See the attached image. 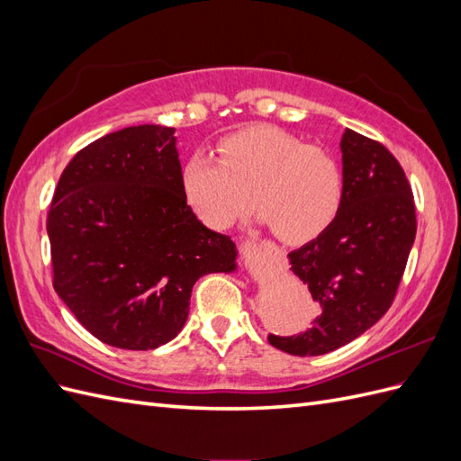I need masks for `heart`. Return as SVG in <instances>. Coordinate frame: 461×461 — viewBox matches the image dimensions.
Here are the masks:
<instances>
[{"instance_id":"1","label":"heart","mask_w":461,"mask_h":461,"mask_svg":"<svg viewBox=\"0 0 461 461\" xmlns=\"http://www.w3.org/2000/svg\"><path fill=\"white\" fill-rule=\"evenodd\" d=\"M185 200L207 227L229 229L252 207V194L278 240L317 239L339 217L346 178L332 151L259 124L222 138L219 158L196 151L180 171Z\"/></svg>"}]
</instances>
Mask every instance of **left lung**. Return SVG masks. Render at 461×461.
Wrapping results in <instances>:
<instances>
[{
    "label": "left lung",
    "instance_id": "1",
    "mask_svg": "<svg viewBox=\"0 0 461 461\" xmlns=\"http://www.w3.org/2000/svg\"><path fill=\"white\" fill-rule=\"evenodd\" d=\"M344 203L332 225L288 254L292 273L321 305L312 329L269 344L292 356H323L356 340L396 296L417 221L406 173L383 144L346 129L340 140Z\"/></svg>",
    "mask_w": 461,
    "mask_h": 461
}]
</instances>
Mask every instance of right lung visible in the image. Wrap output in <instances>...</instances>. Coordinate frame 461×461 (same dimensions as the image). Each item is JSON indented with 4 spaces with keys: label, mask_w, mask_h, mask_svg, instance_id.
Returning a JSON list of instances; mask_svg holds the SVG:
<instances>
[{
    "label": "right lung",
    "mask_w": 461,
    "mask_h": 461,
    "mask_svg": "<svg viewBox=\"0 0 461 461\" xmlns=\"http://www.w3.org/2000/svg\"><path fill=\"white\" fill-rule=\"evenodd\" d=\"M180 171L175 129L138 124L82 148L55 188L53 288L109 346L171 342L198 278L236 271L234 242L194 215Z\"/></svg>",
    "instance_id": "1"
}]
</instances>
